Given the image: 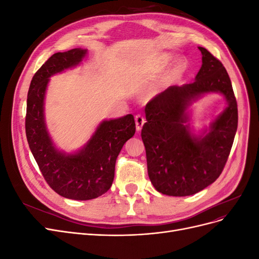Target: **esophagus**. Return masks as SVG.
I'll list each match as a JSON object with an SVG mask.
<instances>
[{
    "label": "esophagus",
    "mask_w": 259,
    "mask_h": 259,
    "mask_svg": "<svg viewBox=\"0 0 259 259\" xmlns=\"http://www.w3.org/2000/svg\"><path fill=\"white\" fill-rule=\"evenodd\" d=\"M146 119L142 115V114H137L135 116V123H136V130L137 132H140L143 128V125L145 124Z\"/></svg>",
    "instance_id": "34e87169"
}]
</instances>
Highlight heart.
Here are the masks:
<instances>
[{
    "label": "heart",
    "mask_w": 259,
    "mask_h": 259,
    "mask_svg": "<svg viewBox=\"0 0 259 259\" xmlns=\"http://www.w3.org/2000/svg\"><path fill=\"white\" fill-rule=\"evenodd\" d=\"M173 59V56L169 54H161L160 56L156 58L153 62V65L150 69V71L152 74H159L160 72H162L164 69H165L169 62ZM185 71V62L182 59L176 60L173 65L170 66V68L167 70V71L164 73V75L162 76V79L159 83L158 89L162 90V89H166L168 86H170L171 84H174L178 79H180V76L183 75Z\"/></svg>",
    "instance_id": "b5f03b06"
}]
</instances>
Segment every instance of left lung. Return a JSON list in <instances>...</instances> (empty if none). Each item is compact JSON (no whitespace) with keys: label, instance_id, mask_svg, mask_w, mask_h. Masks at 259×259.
Masks as SVG:
<instances>
[{"label":"left lung","instance_id":"left-lung-1","mask_svg":"<svg viewBox=\"0 0 259 259\" xmlns=\"http://www.w3.org/2000/svg\"><path fill=\"white\" fill-rule=\"evenodd\" d=\"M202 66L195 81L169 86L146 106L142 138L148 175L163 194L187 197L204 189L222 174L238 128V105L225 67L199 46ZM222 93L227 107L195 136L187 123V109L206 93Z\"/></svg>","mask_w":259,"mask_h":259}]
</instances>
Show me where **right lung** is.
I'll return each instance as SVG.
<instances>
[{"instance_id": "right-lung-1", "label": "right lung", "mask_w": 259, "mask_h": 259, "mask_svg": "<svg viewBox=\"0 0 259 259\" xmlns=\"http://www.w3.org/2000/svg\"><path fill=\"white\" fill-rule=\"evenodd\" d=\"M88 50L56 53L37 70L27 98L26 135L46 183L59 195L71 200H92L106 193L113 183L114 167L122 147L135 134L132 114L101 122L82 149L74 153L60 151L49 134L44 99L50 77L80 65Z\"/></svg>"}]
</instances>
